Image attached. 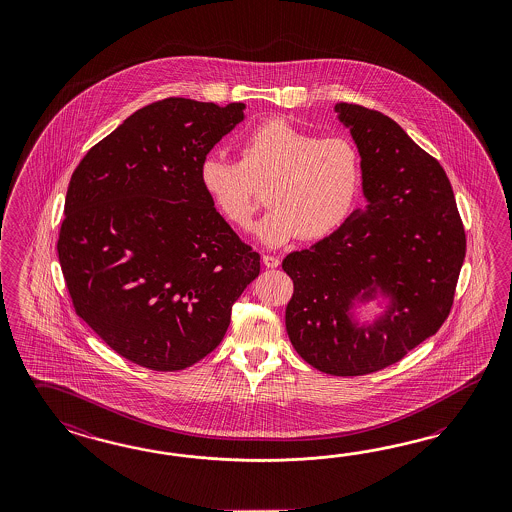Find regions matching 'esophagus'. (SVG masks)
<instances>
[{"mask_svg":"<svg viewBox=\"0 0 512 512\" xmlns=\"http://www.w3.org/2000/svg\"><path fill=\"white\" fill-rule=\"evenodd\" d=\"M262 262L265 267H269V269H275L280 265V260H278L277 256H271V254H263Z\"/></svg>","mask_w":512,"mask_h":512,"instance_id":"34e87169","label":"esophagus"}]
</instances>
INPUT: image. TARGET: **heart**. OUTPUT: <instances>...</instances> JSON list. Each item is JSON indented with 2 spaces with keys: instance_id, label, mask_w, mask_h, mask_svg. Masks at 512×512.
Here are the masks:
<instances>
[{
  "instance_id": "obj_1",
  "label": "heart",
  "mask_w": 512,
  "mask_h": 512,
  "mask_svg": "<svg viewBox=\"0 0 512 512\" xmlns=\"http://www.w3.org/2000/svg\"><path fill=\"white\" fill-rule=\"evenodd\" d=\"M200 185L220 215L249 228L269 189L271 211L256 234L267 245L322 239L350 217L361 187V155L344 136H318L286 119H269L245 136L241 161L219 151L198 168Z\"/></svg>"
}]
</instances>
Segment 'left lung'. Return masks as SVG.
I'll list each match as a JSON object with an SVG mask.
<instances>
[{
    "label": "left lung",
    "instance_id": "8db88e82",
    "mask_svg": "<svg viewBox=\"0 0 512 512\" xmlns=\"http://www.w3.org/2000/svg\"><path fill=\"white\" fill-rule=\"evenodd\" d=\"M361 153L365 204L335 232L282 262L293 280L286 331L295 351L331 376H365L395 365L436 335L454 303L466 232L443 166L385 114L340 103ZM391 292L374 328L350 325L359 294Z\"/></svg>",
    "mask_w": 512,
    "mask_h": 512
}]
</instances>
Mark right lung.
<instances>
[{
  "mask_svg": "<svg viewBox=\"0 0 512 512\" xmlns=\"http://www.w3.org/2000/svg\"><path fill=\"white\" fill-rule=\"evenodd\" d=\"M245 104H147L89 149L65 198L58 256L76 314L134 365L177 372L222 342L260 275L198 168Z\"/></svg>",
  "mask_w": 512,
  "mask_h": 512,
  "instance_id": "add662e5",
  "label": "right lung"
}]
</instances>
